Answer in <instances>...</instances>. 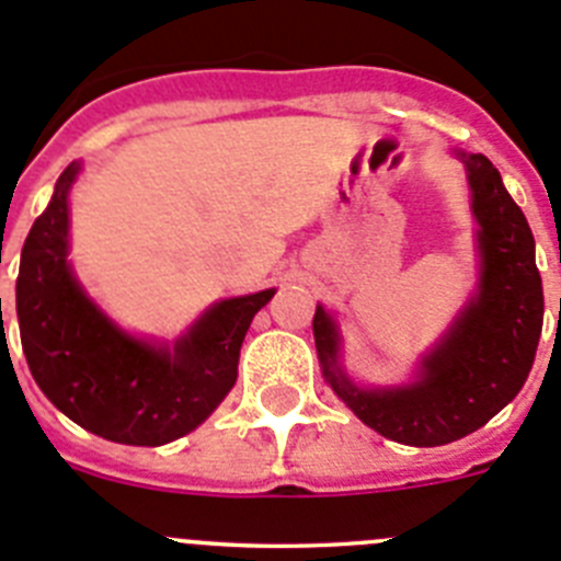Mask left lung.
<instances>
[{"instance_id": "obj_1", "label": "left lung", "mask_w": 561, "mask_h": 561, "mask_svg": "<svg viewBox=\"0 0 561 561\" xmlns=\"http://www.w3.org/2000/svg\"><path fill=\"white\" fill-rule=\"evenodd\" d=\"M458 157L478 219L480 284L449 331L401 388H356L340 368V331L317 306L314 345L323 376L362 424L408 447H440L480 430L523 390L542 334V277L534 236L500 171L483 153Z\"/></svg>"}]
</instances>
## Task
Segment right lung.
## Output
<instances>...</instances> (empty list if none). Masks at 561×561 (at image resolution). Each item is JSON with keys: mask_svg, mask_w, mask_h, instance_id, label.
<instances>
[{"mask_svg": "<svg viewBox=\"0 0 561 561\" xmlns=\"http://www.w3.org/2000/svg\"><path fill=\"white\" fill-rule=\"evenodd\" d=\"M58 176L47 210L30 227L16 277V314L30 374L67 419L114 444L162 447L196 430L238 376L252 317L275 289L230 297L168 345L126 334L81 289L67 261L69 187Z\"/></svg>", "mask_w": 561, "mask_h": 561, "instance_id": "obj_1", "label": "right lung"}]
</instances>
